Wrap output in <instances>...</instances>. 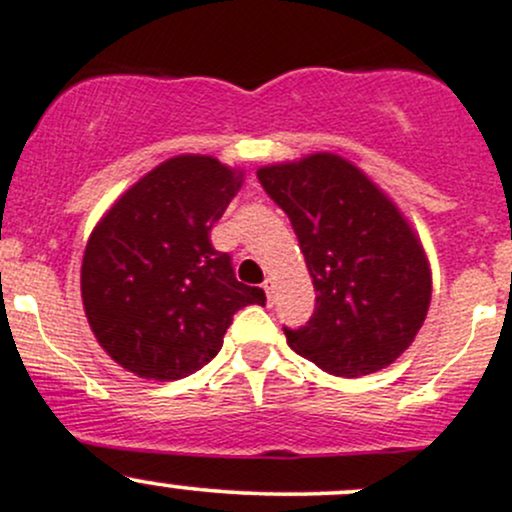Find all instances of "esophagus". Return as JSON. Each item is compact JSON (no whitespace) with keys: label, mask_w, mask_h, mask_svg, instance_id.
<instances>
[{"label":"esophagus","mask_w":512,"mask_h":512,"mask_svg":"<svg viewBox=\"0 0 512 512\" xmlns=\"http://www.w3.org/2000/svg\"><path fill=\"white\" fill-rule=\"evenodd\" d=\"M262 289H265L267 304H274V279H265V284H262Z\"/></svg>","instance_id":"obj_1"}]
</instances>
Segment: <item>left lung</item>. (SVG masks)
I'll use <instances>...</instances> for the list:
<instances>
[{
  "mask_svg": "<svg viewBox=\"0 0 512 512\" xmlns=\"http://www.w3.org/2000/svg\"><path fill=\"white\" fill-rule=\"evenodd\" d=\"M292 220L316 309L284 328L289 346L338 378H363L400 358L427 319L432 272L400 208L358 166L319 152L257 171Z\"/></svg>",
  "mask_w": 512,
  "mask_h": 512,
  "instance_id": "left-lung-1",
  "label": "left lung"
}]
</instances>
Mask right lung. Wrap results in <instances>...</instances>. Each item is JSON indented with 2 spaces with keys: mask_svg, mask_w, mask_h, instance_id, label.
Wrapping results in <instances>:
<instances>
[{
  "mask_svg": "<svg viewBox=\"0 0 512 512\" xmlns=\"http://www.w3.org/2000/svg\"><path fill=\"white\" fill-rule=\"evenodd\" d=\"M242 171L181 154L127 188L95 225L80 267L85 316L107 355L147 380H179L213 360L235 311L265 304L235 279L211 228Z\"/></svg>",
  "mask_w": 512,
  "mask_h": 512,
  "instance_id": "add662e5",
  "label": "right lung"
}]
</instances>
